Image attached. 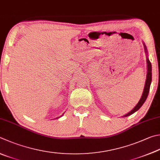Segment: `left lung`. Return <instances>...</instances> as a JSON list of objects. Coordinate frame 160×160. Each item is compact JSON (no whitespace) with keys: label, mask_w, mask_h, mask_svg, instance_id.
Listing matches in <instances>:
<instances>
[{"label":"left lung","mask_w":160,"mask_h":160,"mask_svg":"<svg viewBox=\"0 0 160 160\" xmlns=\"http://www.w3.org/2000/svg\"><path fill=\"white\" fill-rule=\"evenodd\" d=\"M143 47L144 49H145V52L146 53V55H148V52H147V48L146 46L143 42ZM146 61H147V76H146V83H145V86H144V89H143V92L142 93V96L140 99V100L138 101V104L134 107V108L132 109L131 111H129L128 113L126 114V115L123 116V117H127L132 115L134 113L136 112L137 111H138L139 108L141 107V106L143 104L144 102L146 100V99L148 98V92L150 90V84H151V81H152V65L151 63H150L148 57L146 58Z\"/></svg>","instance_id":"8db88e82"}]
</instances>
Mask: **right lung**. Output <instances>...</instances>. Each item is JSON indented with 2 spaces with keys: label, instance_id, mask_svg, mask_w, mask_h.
<instances>
[{
  "label": "right lung",
  "instance_id": "add662e5",
  "mask_svg": "<svg viewBox=\"0 0 160 160\" xmlns=\"http://www.w3.org/2000/svg\"><path fill=\"white\" fill-rule=\"evenodd\" d=\"M62 115H63V114H62ZM60 117H61V116H60ZM60 117H58V118H60ZM56 119H57V118H56Z\"/></svg>",
  "mask_w": 160,
  "mask_h": 160
}]
</instances>
